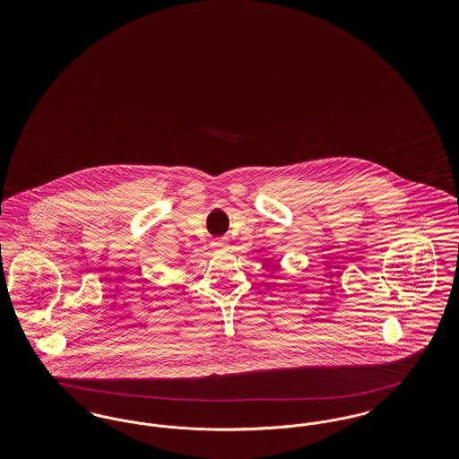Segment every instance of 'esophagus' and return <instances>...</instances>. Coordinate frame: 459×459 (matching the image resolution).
<instances>
[{
  "mask_svg": "<svg viewBox=\"0 0 459 459\" xmlns=\"http://www.w3.org/2000/svg\"><path fill=\"white\" fill-rule=\"evenodd\" d=\"M212 247H213V251L221 253V251H227V249H229V242L223 239L213 240V242H212Z\"/></svg>",
  "mask_w": 459,
  "mask_h": 459,
  "instance_id": "esophagus-1",
  "label": "esophagus"
}]
</instances>
